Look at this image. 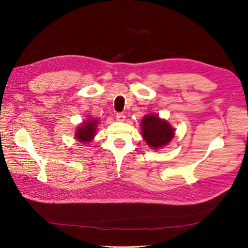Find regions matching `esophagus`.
Masks as SVG:
<instances>
[{
  "mask_svg": "<svg viewBox=\"0 0 248 248\" xmlns=\"http://www.w3.org/2000/svg\"><path fill=\"white\" fill-rule=\"evenodd\" d=\"M116 118H117V120H118V121H124V120H125V115L124 114H122V112H117V115H116Z\"/></svg>",
  "mask_w": 248,
  "mask_h": 248,
  "instance_id": "obj_1",
  "label": "esophagus"
}]
</instances>
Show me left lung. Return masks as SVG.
Wrapping results in <instances>:
<instances>
[{
	"instance_id": "left-lung-1",
	"label": "left lung",
	"mask_w": 248,
	"mask_h": 248,
	"mask_svg": "<svg viewBox=\"0 0 248 248\" xmlns=\"http://www.w3.org/2000/svg\"><path fill=\"white\" fill-rule=\"evenodd\" d=\"M141 134L149 147L156 150L168 145L175 136V130L170 124L158 117L147 115L141 120Z\"/></svg>"
}]
</instances>
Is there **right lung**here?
Instances as JSON below:
<instances>
[{
    "label": "right lung",
    "instance_id": "right-lung-1",
    "mask_svg": "<svg viewBox=\"0 0 248 248\" xmlns=\"http://www.w3.org/2000/svg\"><path fill=\"white\" fill-rule=\"evenodd\" d=\"M98 124L97 119H88L80 126H78L76 131V139L81 142L92 141L93 138L96 136V128Z\"/></svg>",
    "mask_w": 248,
    "mask_h": 248
}]
</instances>
